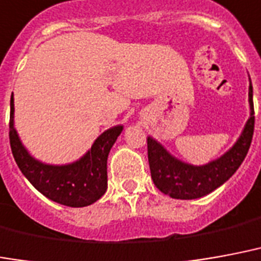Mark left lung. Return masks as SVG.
Returning a JSON list of instances; mask_svg holds the SVG:
<instances>
[{
  "label": "left lung",
  "mask_w": 261,
  "mask_h": 261,
  "mask_svg": "<svg viewBox=\"0 0 261 261\" xmlns=\"http://www.w3.org/2000/svg\"><path fill=\"white\" fill-rule=\"evenodd\" d=\"M250 116L237 142L224 155L202 166L177 159L160 142L148 137V160L156 188L174 199H198L223 185L246 158L254 130L253 87L249 77Z\"/></svg>",
  "instance_id": "8db88e82"
}]
</instances>
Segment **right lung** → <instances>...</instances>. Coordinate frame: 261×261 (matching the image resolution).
Masks as SVG:
<instances>
[{
    "label": "right lung",
    "mask_w": 261,
    "mask_h": 261,
    "mask_svg": "<svg viewBox=\"0 0 261 261\" xmlns=\"http://www.w3.org/2000/svg\"><path fill=\"white\" fill-rule=\"evenodd\" d=\"M13 92L11 96L9 141L13 158L30 184L48 199L70 207H84L101 198L108 188V155L123 131L115 125L98 137L91 149L67 165H47L33 158L24 148L15 128Z\"/></svg>",
    "instance_id": "1"
}]
</instances>
